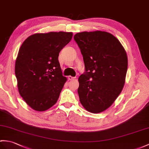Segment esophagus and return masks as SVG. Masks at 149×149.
Segmentation results:
<instances>
[{
    "mask_svg": "<svg viewBox=\"0 0 149 149\" xmlns=\"http://www.w3.org/2000/svg\"><path fill=\"white\" fill-rule=\"evenodd\" d=\"M68 80H70V81H71V80H74V79H75V77H72V76H68Z\"/></svg>",
    "mask_w": 149,
    "mask_h": 149,
    "instance_id": "esophagus-1",
    "label": "esophagus"
}]
</instances>
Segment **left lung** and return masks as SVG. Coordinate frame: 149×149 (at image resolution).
Listing matches in <instances>:
<instances>
[{
	"instance_id": "left-lung-1",
	"label": "left lung",
	"mask_w": 149,
	"mask_h": 149,
	"mask_svg": "<svg viewBox=\"0 0 149 149\" xmlns=\"http://www.w3.org/2000/svg\"><path fill=\"white\" fill-rule=\"evenodd\" d=\"M84 60L78 94L88 111L100 113L111 106L122 91L127 69L125 49L111 33L95 31L74 37Z\"/></svg>"
}]
</instances>
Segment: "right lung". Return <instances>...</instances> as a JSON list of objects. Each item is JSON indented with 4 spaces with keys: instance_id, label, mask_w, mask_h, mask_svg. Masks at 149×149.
Listing matches in <instances>:
<instances>
[{
    "instance_id": "add662e5",
    "label": "right lung",
    "mask_w": 149,
    "mask_h": 149,
    "mask_svg": "<svg viewBox=\"0 0 149 149\" xmlns=\"http://www.w3.org/2000/svg\"><path fill=\"white\" fill-rule=\"evenodd\" d=\"M72 35L63 32L36 33L20 47L15 63L18 91L33 110L45 111L56 103L67 81L58 61L59 53Z\"/></svg>"
}]
</instances>
